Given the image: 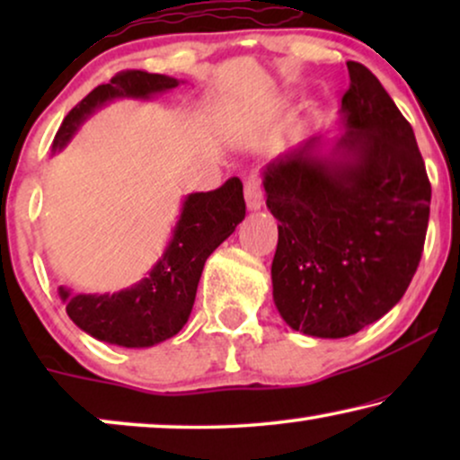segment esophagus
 <instances>
[{
  "label": "esophagus",
  "instance_id": "esophagus-1",
  "mask_svg": "<svg viewBox=\"0 0 460 460\" xmlns=\"http://www.w3.org/2000/svg\"><path fill=\"white\" fill-rule=\"evenodd\" d=\"M244 203H247L249 211L261 209L263 190H261V181L257 178V173H251L247 181H244Z\"/></svg>",
  "mask_w": 460,
  "mask_h": 460
}]
</instances>
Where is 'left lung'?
<instances>
[{
    "label": "left lung",
    "instance_id": "left-lung-1",
    "mask_svg": "<svg viewBox=\"0 0 460 460\" xmlns=\"http://www.w3.org/2000/svg\"><path fill=\"white\" fill-rule=\"evenodd\" d=\"M335 137L316 136L261 172L279 219L272 297L293 331L341 339L392 310L423 253L431 184L411 123L381 81L348 62Z\"/></svg>",
    "mask_w": 460,
    "mask_h": 460
}]
</instances>
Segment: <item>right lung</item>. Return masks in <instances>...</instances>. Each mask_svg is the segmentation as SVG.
Wrapping results in <instances>:
<instances>
[{"mask_svg": "<svg viewBox=\"0 0 460 460\" xmlns=\"http://www.w3.org/2000/svg\"><path fill=\"white\" fill-rule=\"evenodd\" d=\"M184 84L169 75L119 73L92 90L62 121L52 155L66 148L93 112L115 100H155ZM244 219L243 184L226 180L211 192H192L181 209L165 251L146 276L117 293H75L58 287L68 318L98 341L119 348H153L178 335L190 318L205 261Z\"/></svg>", "mask_w": 460, "mask_h": 460, "instance_id": "right-lung-1", "label": "right lung"}]
</instances>
